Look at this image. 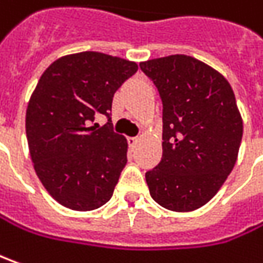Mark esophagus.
I'll return each instance as SVG.
<instances>
[{
    "instance_id": "obj_1",
    "label": "esophagus",
    "mask_w": 263,
    "mask_h": 263,
    "mask_svg": "<svg viewBox=\"0 0 263 263\" xmlns=\"http://www.w3.org/2000/svg\"><path fill=\"white\" fill-rule=\"evenodd\" d=\"M128 144H129V147H135V145L138 144V138H135V137H129V138H128Z\"/></svg>"
}]
</instances>
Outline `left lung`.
Masks as SVG:
<instances>
[{
	"mask_svg": "<svg viewBox=\"0 0 263 263\" xmlns=\"http://www.w3.org/2000/svg\"><path fill=\"white\" fill-rule=\"evenodd\" d=\"M163 103V157L145 173L149 195L172 211H194L218 192L237 159L243 122L230 84L187 55L141 62Z\"/></svg>",
	"mask_w": 263,
	"mask_h": 263,
	"instance_id": "1",
	"label": "left lung"
}]
</instances>
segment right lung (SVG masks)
Wrapping results in <instances>:
<instances>
[{"mask_svg":"<svg viewBox=\"0 0 263 263\" xmlns=\"http://www.w3.org/2000/svg\"><path fill=\"white\" fill-rule=\"evenodd\" d=\"M138 69L100 52L57 59L42 74L26 112V135L36 175L59 204L91 211L114 195L128 144L112 126L116 90ZM104 114L99 128L94 119Z\"/></svg>","mask_w":263,"mask_h":263,"instance_id":"right-lung-1","label":"right lung"}]
</instances>
